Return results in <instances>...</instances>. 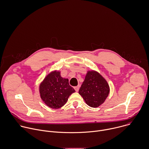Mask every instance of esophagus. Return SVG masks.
Wrapping results in <instances>:
<instances>
[{"mask_svg":"<svg viewBox=\"0 0 149 149\" xmlns=\"http://www.w3.org/2000/svg\"><path fill=\"white\" fill-rule=\"evenodd\" d=\"M74 90H75V91H76V92H77V91H79V88H80V86H78L74 87Z\"/></svg>","mask_w":149,"mask_h":149,"instance_id":"34e87169","label":"esophagus"}]
</instances>
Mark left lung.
Listing matches in <instances>:
<instances>
[{"label": "left lung", "mask_w": 149, "mask_h": 149, "mask_svg": "<svg viewBox=\"0 0 149 149\" xmlns=\"http://www.w3.org/2000/svg\"><path fill=\"white\" fill-rule=\"evenodd\" d=\"M110 92L106 80L98 72L88 71L79 91V94L91 107H97L103 103Z\"/></svg>", "instance_id": "1"}]
</instances>
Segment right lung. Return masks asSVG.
Wrapping results in <instances>:
<instances>
[{"label":"right lung","mask_w":149,"mask_h":149,"mask_svg":"<svg viewBox=\"0 0 149 149\" xmlns=\"http://www.w3.org/2000/svg\"><path fill=\"white\" fill-rule=\"evenodd\" d=\"M40 97L52 109H59L68 101L75 90L69 84L68 79L62 78L59 71H53L46 76L39 86Z\"/></svg>","instance_id":"add662e5"}]
</instances>
